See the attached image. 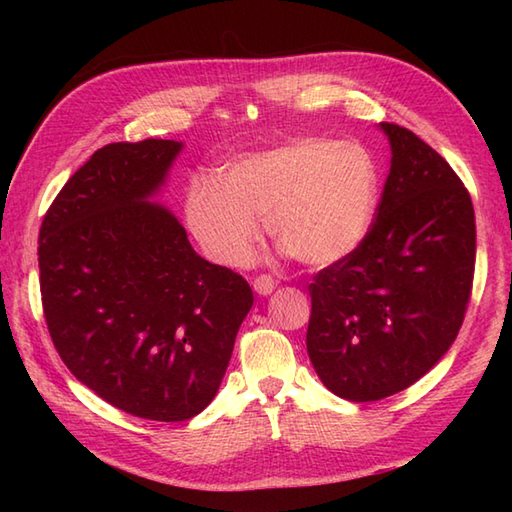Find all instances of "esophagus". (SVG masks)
I'll return each instance as SVG.
<instances>
[{"mask_svg":"<svg viewBox=\"0 0 512 512\" xmlns=\"http://www.w3.org/2000/svg\"><path fill=\"white\" fill-rule=\"evenodd\" d=\"M275 286H277V281L270 277V275H259V277H255V281H253V288H255V292L257 295H270V292L275 290Z\"/></svg>","mask_w":512,"mask_h":512,"instance_id":"obj_1","label":"esophagus"}]
</instances>
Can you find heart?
<instances>
[{
    "label": "heart",
    "instance_id": "obj_1",
    "mask_svg": "<svg viewBox=\"0 0 512 512\" xmlns=\"http://www.w3.org/2000/svg\"><path fill=\"white\" fill-rule=\"evenodd\" d=\"M376 204V167L361 145L299 138L239 156L222 180L193 178L184 211L204 253L224 266L253 259L257 220L292 259L328 266L363 242Z\"/></svg>",
    "mask_w": 512,
    "mask_h": 512
}]
</instances>
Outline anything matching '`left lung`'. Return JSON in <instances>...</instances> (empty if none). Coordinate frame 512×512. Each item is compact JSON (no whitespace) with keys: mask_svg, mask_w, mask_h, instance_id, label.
<instances>
[{"mask_svg":"<svg viewBox=\"0 0 512 512\" xmlns=\"http://www.w3.org/2000/svg\"><path fill=\"white\" fill-rule=\"evenodd\" d=\"M380 129L391 167L374 222L308 288V356L352 402L398 394L447 354L475 273V213L458 173L407 127Z\"/></svg>","mask_w":512,"mask_h":512,"instance_id":"1","label":"left lung"}]
</instances>
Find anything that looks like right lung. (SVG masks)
I'll use <instances>...</instances> for the list:
<instances>
[{"label":"right lung","mask_w":512,"mask_h":512,"mask_svg":"<svg viewBox=\"0 0 512 512\" xmlns=\"http://www.w3.org/2000/svg\"><path fill=\"white\" fill-rule=\"evenodd\" d=\"M180 149L160 138L96 149L39 231L43 317L61 361L116 409L158 422L215 398L253 306L242 275L202 259L176 217L147 202Z\"/></svg>","instance_id":"add662e5"}]
</instances>
